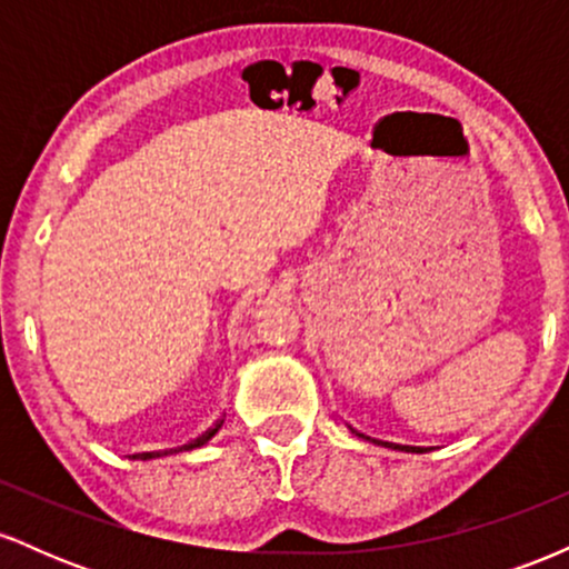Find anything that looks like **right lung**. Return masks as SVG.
<instances>
[{
	"mask_svg": "<svg viewBox=\"0 0 569 569\" xmlns=\"http://www.w3.org/2000/svg\"><path fill=\"white\" fill-rule=\"evenodd\" d=\"M221 426H224V420H219V422H217V426H213V428H211V430H206V433H202V436H200V439H198V441H192V443H187V449H194V447H202V443H208V441H211V439H213V436H217V433H219V428H221Z\"/></svg>",
	"mask_w": 569,
	"mask_h": 569,
	"instance_id": "add662e5",
	"label": "right lung"
}]
</instances>
